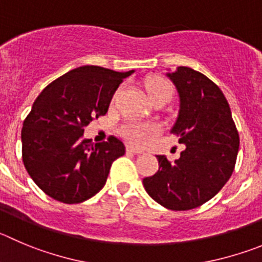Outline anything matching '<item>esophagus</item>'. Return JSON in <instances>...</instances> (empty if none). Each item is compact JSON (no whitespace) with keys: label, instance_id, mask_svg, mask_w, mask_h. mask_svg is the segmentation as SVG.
Masks as SVG:
<instances>
[{"label":"esophagus","instance_id":"obj_1","mask_svg":"<svg viewBox=\"0 0 262 262\" xmlns=\"http://www.w3.org/2000/svg\"><path fill=\"white\" fill-rule=\"evenodd\" d=\"M126 152H128V154H137V155H138V154H142L143 151L138 150V148L133 147V146H128V147H126Z\"/></svg>","mask_w":262,"mask_h":262}]
</instances>
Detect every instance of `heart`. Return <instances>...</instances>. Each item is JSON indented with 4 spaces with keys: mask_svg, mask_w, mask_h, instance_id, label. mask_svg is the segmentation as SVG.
I'll use <instances>...</instances> for the list:
<instances>
[{
    "mask_svg": "<svg viewBox=\"0 0 262 262\" xmlns=\"http://www.w3.org/2000/svg\"><path fill=\"white\" fill-rule=\"evenodd\" d=\"M145 89L151 101L158 98H165L169 101V98L172 97V86L163 77H148L145 81ZM120 133L133 145L143 146L156 137L158 129L151 124L128 121L120 128Z\"/></svg>",
    "mask_w": 262,
    "mask_h": 262,
    "instance_id": "b5f03b06",
    "label": "heart"
}]
</instances>
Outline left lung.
Masks as SVG:
<instances>
[{
  "instance_id": "obj_1",
  "label": "left lung",
  "mask_w": 262,
  "mask_h": 262,
  "mask_svg": "<svg viewBox=\"0 0 262 262\" xmlns=\"http://www.w3.org/2000/svg\"><path fill=\"white\" fill-rule=\"evenodd\" d=\"M167 76L176 85L180 111L170 133L185 145L180 159L158 155L159 170L143 178L155 202L172 211H187L208 202L233 174L239 134L224 93L212 80L189 67Z\"/></svg>"
}]
</instances>
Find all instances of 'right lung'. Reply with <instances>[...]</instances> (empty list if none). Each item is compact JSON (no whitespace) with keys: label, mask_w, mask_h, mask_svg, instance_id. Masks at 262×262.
<instances>
[{"label":"right lung","mask_w":262,"mask_h":262,"mask_svg":"<svg viewBox=\"0 0 262 262\" xmlns=\"http://www.w3.org/2000/svg\"><path fill=\"white\" fill-rule=\"evenodd\" d=\"M133 72L82 66L54 80L36 98L21 129V156L28 174L46 195L76 204L104 186L125 146L114 136L93 143L82 138L84 128L107 114L112 95Z\"/></svg>","instance_id":"1"}]
</instances>
